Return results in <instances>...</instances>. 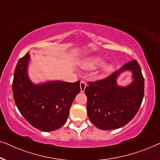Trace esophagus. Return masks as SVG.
<instances>
[{
	"label": "esophagus",
	"mask_w": 160,
	"mask_h": 160,
	"mask_svg": "<svg viewBox=\"0 0 160 160\" xmlns=\"http://www.w3.org/2000/svg\"><path fill=\"white\" fill-rule=\"evenodd\" d=\"M86 87H87L86 83H85L84 81H82V82H80V89H81V92H84Z\"/></svg>",
	"instance_id": "34e87169"
}]
</instances>
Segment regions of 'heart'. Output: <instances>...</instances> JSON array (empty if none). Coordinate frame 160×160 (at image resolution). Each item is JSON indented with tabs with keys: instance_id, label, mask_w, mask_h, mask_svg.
Returning a JSON list of instances; mask_svg holds the SVG:
<instances>
[{
	"instance_id": "b5f03b06",
	"label": "heart",
	"mask_w": 160,
	"mask_h": 160,
	"mask_svg": "<svg viewBox=\"0 0 160 160\" xmlns=\"http://www.w3.org/2000/svg\"><path fill=\"white\" fill-rule=\"evenodd\" d=\"M105 62V59L100 56H94L91 57L87 59V60L85 61V62L83 65V67L84 68L86 69H89L92 70L97 68L98 67L100 66L103 64ZM113 69L112 65H105L103 68V71L105 72H109L111 71V70Z\"/></svg>"
}]
</instances>
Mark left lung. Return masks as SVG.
I'll list each match as a JSON object with an SVG mask.
<instances>
[{
    "label": "left lung",
    "mask_w": 160,
    "mask_h": 160,
    "mask_svg": "<svg viewBox=\"0 0 160 160\" xmlns=\"http://www.w3.org/2000/svg\"><path fill=\"white\" fill-rule=\"evenodd\" d=\"M124 72L132 73V82L127 86L117 84ZM84 92L89 120L100 130H109L126 125L141 107L144 93V78L135 60L124 64L105 79L89 82Z\"/></svg>",
    "instance_id": "1"
}]
</instances>
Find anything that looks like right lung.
<instances>
[{
	"label": "right lung",
	"instance_id": "obj_1",
	"mask_svg": "<svg viewBox=\"0 0 160 160\" xmlns=\"http://www.w3.org/2000/svg\"><path fill=\"white\" fill-rule=\"evenodd\" d=\"M29 52L19 59L12 83L13 96L19 112L34 128L43 132L60 128L67 121L80 82L60 80L34 84L28 75Z\"/></svg>",
	"mask_w": 160,
	"mask_h": 160
}]
</instances>
